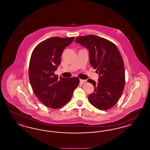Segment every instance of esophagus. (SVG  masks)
<instances>
[{"mask_svg":"<svg viewBox=\"0 0 150 150\" xmlns=\"http://www.w3.org/2000/svg\"><path fill=\"white\" fill-rule=\"evenodd\" d=\"M80 83H81L82 84H84V83H86V80H83V79H80Z\"/></svg>","mask_w":150,"mask_h":150,"instance_id":"obj_1","label":"esophagus"}]
</instances>
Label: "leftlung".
<instances>
[{
	"mask_svg": "<svg viewBox=\"0 0 150 150\" xmlns=\"http://www.w3.org/2000/svg\"><path fill=\"white\" fill-rule=\"evenodd\" d=\"M75 42L89 50L90 64L99 74L98 83L88 80L94 87V92L89 95V101L99 110H108L119 100L125 86L121 54L114 43L97 36H79Z\"/></svg>",
	"mask_w": 150,
	"mask_h": 150,
	"instance_id": "8db88e82",
	"label": "left lung"
}]
</instances>
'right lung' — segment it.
<instances>
[{
  "mask_svg": "<svg viewBox=\"0 0 150 150\" xmlns=\"http://www.w3.org/2000/svg\"><path fill=\"white\" fill-rule=\"evenodd\" d=\"M75 37H52L38 44L31 54L29 67V80L33 92L45 106L59 108L71 100L79 84L76 77L65 78L54 74L61 64L65 47Z\"/></svg>",
  "mask_w": 150,
  "mask_h": 150,
  "instance_id": "1",
  "label": "right lung"
}]
</instances>
